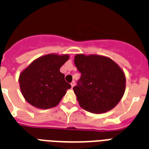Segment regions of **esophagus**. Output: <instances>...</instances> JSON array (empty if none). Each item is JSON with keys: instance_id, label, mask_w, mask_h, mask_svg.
Wrapping results in <instances>:
<instances>
[{"instance_id": "1", "label": "esophagus", "mask_w": 149, "mask_h": 149, "mask_svg": "<svg viewBox=\"0 0 149 149\" xmlns=\"http://www.w3.org/2000/svg\"><path fill=\"white\" fill-rule=\"evenodd\" d=\"M71 86H72V88H73L74 86H75V82H74V81H72V82L71 83Z\"/></svg>"}]
</instances>
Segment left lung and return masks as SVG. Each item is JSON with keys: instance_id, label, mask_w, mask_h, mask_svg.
I'll use <instances>...</instances> for the list:
<instances>
[{"instance_id": "left-lung-1", "label": "left lung", "mask_w": 149, "mask_h": 149, "mask_svg": "<svg viewBox=\"0 0 149 149\" xmlns=\"http://www.w3.org/2000/svg\"><path fill=\"white\" fill-rule=\"evenodd\" d=\"M74 64L81 73L73 90L79 105L85 110L100 114L113 109L125 91V72L110 57L78 54Z\"/></svg>"}]
</instances>
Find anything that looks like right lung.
Wrapping results in <instances>:
<instances>
[{
    "label": "right lung",
    "mask_w": 149,
    "mask_h": 149,
    "mask_svg": "<svg viewBox=\"0 0 149 149\" xmlns=\"http://www.w3.org/2000/svg\"><path fill=\"white\" fill-rule=\"evenodd\" d=\"M68 54H49L39 56L20 73L21 93L30 104L39 109L57 106L71 85L60 72Z\"/></svg>",
    "instance_id": "add662e5"
}]
</instances>
